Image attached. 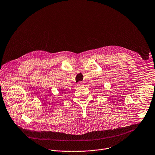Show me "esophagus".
<instances>
[{"label": "esophagus", "mask_w": 155, "mask_h": 155, "mask_svg": "<svg viewBox=\"0 0 155 155\" xmlns=\"http://www.w3.org/2000/svg\"><path fill=\"white\" fill-rule=\"evenodd\" d=\"M83 83H82V82H79L78 84H77V86H81V85H83Z\"/></svg>", "instance_id": "obj_1"}]
</instances>
